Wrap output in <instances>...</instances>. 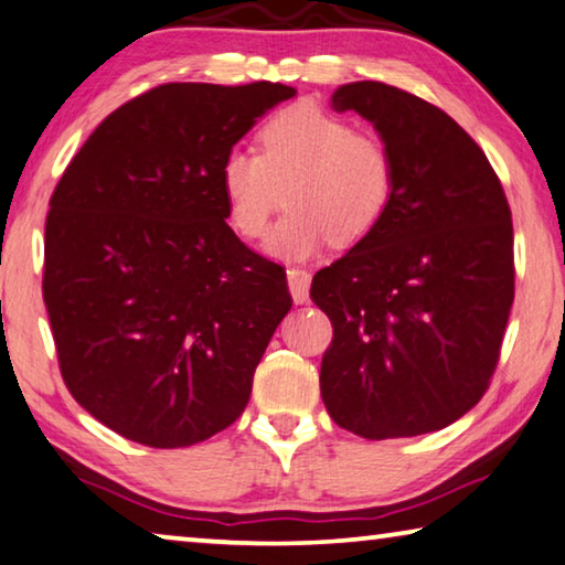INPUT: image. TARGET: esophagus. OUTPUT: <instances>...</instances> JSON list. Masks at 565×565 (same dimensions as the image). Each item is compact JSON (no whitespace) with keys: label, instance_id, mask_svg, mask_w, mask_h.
Wrapping results in <instances>:
<instances>
[{"label":"esophagus","instance_id":"1","mask_svg":"<svg viewBox=\"0 0 565 565\" xmlns=\"http://www.w3.org/2000/svg\"><path fill=\"white\" fill-rule=\"evenodd\" d=\"M286 279H289V291L297 303H307L309 301V286H311V276L303 268H289L286 271Z\"/></svg>","mask_w":565,"mask_h":565}]
</instances>
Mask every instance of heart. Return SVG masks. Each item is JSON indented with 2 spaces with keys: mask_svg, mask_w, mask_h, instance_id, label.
Wrapping results in <instances>:
<instances>
[{
  "mask_svg": "<svg viewBox=\"0 0 565 565\" xmlns=\"http://www.w3.org/2000/svg\"><path fill=\"white\" fill-rule=\"evenodd\" d=\"M262 153L231 148L218 166V185L231 228L258 238L281 205L289 213L266 238L268 254L307 258L327 246L362 241L380 226L397 185L387 142L352 120L299 103L276 113L262 132Z\"/></svg>",
  "mask_w": 565,
  "mask_h": 565,
  "instance_id": "1",
  "label": "heart"
}]
</instances>
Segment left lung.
I'll return each mask as SVG.
<instances>
[{"label": "left lung", "mask_w": 565, "mask_h": 565, "mask_svg": "<svg viewBox=\"0 0 565 565\" xmlns=\"http://www.w3.org/2000/svg\"><path fill=\"white\" fill-rule=\"evenodd\" d=\"M331 107L374 125L397 185L380 226L311 281L334 327L321 399L366 440L435 433L495 372L515 294L510 205L478 142L423 97L364 79Z\"/></svg>", "instance_id": "left-lung-1"}]
</instances>
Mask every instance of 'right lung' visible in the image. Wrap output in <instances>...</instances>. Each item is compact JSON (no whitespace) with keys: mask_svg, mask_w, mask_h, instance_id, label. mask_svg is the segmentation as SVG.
<instances>
[{"mask_svg":"<svg viewBox=\"0 0 565 565\" xmlns=\"http://www.w3.org/2000/svg\"><path fill=\"white\" fill-rule=\"evenodd\" d=\"M294 95L158 85L97 125L52 193L42 297L62 380L132 443H203L248 405L291 294L226 223L218 166Z\"/></svg>","mask_w":565,"mask_h":565,"instance_id":"obj_1","label":"right lung"}]
</instances>
